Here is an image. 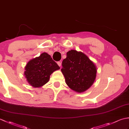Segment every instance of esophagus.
<instances>
[{"mask_svg":"<svg viewBox=\"0 0 129 129\" xmlns=\"http://www.w3.org/2000/svg\"><path fill=\"white\" fill-rule=\"evenodd\" d=\"M57 65H58L60 67H61V62H60V61L57 62Z\"/></svg>","mask_w":129,"mask_h":129,"instance_id":"1","label":"esophagus"}]
</instances>
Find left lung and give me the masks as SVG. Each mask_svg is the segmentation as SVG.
Returning a JSON list of instances; mask_svg holds the SVG:
<instances>
[{
    "instance_id": "8db88e82",
    "label": "left lung",
    "mask_w": 129,
    "mask_h": 129,
    "mask_svg": "<svg viewBox=\"0 0 129 129\" xmlns=\"http://www.w3.org/2000/svg\"><path fill=\"white\" fill-rule=\"evenodd\" d=\"M62 67L65 83L77 92H83L90 88L96 76L97 68L94 62L81 51L71 50L67 52Z\"/></svg>"
}]
</instances>
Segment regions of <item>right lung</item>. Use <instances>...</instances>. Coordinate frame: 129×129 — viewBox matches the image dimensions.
I'll return each instance as SVG.
<instances>
[{"label": "right lung", "mask_w": 129, "mask_h": 129, "mask_svg": "<svg viewBox=\"0 0 129 129\" xmlns=\"http://www.w3.org/2000/svg\"><path fill=\"white\" fill-rule=\"evenodd\" d=\"M60 67L46 53L29 60L25 67L24 76L33 87H40L48 83L50 75Z\"/></svg>", "instance_id": "1"}]
</instances>
